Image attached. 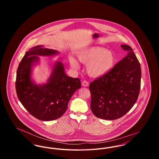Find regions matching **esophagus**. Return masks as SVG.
Returning a JSON list of instances; mask_svg holds the SVG:
<instances>
[{
	"label": "esophagus",
	"mask_w": 159,
	"mask_h": 159,
	"mask_svg": "<svg viewBox=\"0 0 159 159\" xmlns=\"http://www.w3.org/2000/svg\"><path fill=\"white\" fill-rule=\"evenodd\" d=\"M82 84L84 87H87V86H89V82L87 80H83V82H82Z\"/></svg>",
	"instance_id": "obj_1"
}]
</instances>
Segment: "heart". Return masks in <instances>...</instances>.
Masks as SVG:
<instances>
[{
    "label": "heart",
    "mask_w": 159,
    "mask_h": 159,
    "mask_svg": "<svg viewBox=\"0 0 159 159\" xmlns=\"http://www.w3.org/2000/svg\"><path fill=\"white\" fill-rule=\"evenodd\" d=\"M78 59L83 64L87 65L88 75L93 77L104 76L112 69L115 63L114 53L110 50L98 46L83 51L78 55ZM70 63L73 68H79L77 62L74 58H70Z\"/></svg>",
    "instance_id": "1"
}]
</instances>
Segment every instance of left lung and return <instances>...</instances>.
<instances>
[{"label": "left lung", "mask_w": 159, "mask_h": 159, "mask_svg": "<svg viewBox=\"0 0 159 159\" xmlns=\"http://www.w3.org/2000/svg\"><path fill=\"white\" fill-rule=\"evenodd\" d=\"M127 55L108 73L90 83L93 114L105 120L125 115L135 104L141 88L140 63L130 46L121 45Z\"/></svg>", "instance_id": "1"}]
</instances>
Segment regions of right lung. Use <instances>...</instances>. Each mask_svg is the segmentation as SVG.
Wrapping results in <instances>:
<instances>
[{
  "instance_id": "right-lung-1",
  "label": "right lung",
  "mask_w": 159,
  "mask_h": 159,
  "mask_svg": "<svg viewBox=\"0 0 159 159\" xmlns=\"http://www.w3.org/2000/svg\"><path fill=\"white\" fill-rule=\"evenodd\" d=\"M58 51L34 46L26 52L16 71L15 88L17 97L28 112L43 121H50L61 117L67 109L73 94L81 88L80 80L67 76L60 62L55 64L48 83L37 85L31 79V67L37 62V55L51 56Z\"/></svg>"
}]
</instances>
